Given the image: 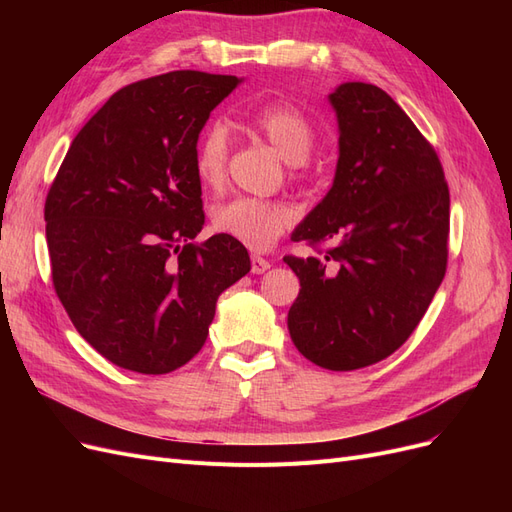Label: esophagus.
Segmentation results:
<instances>
[{"label":"esophagus","mask_w":512,"mask_h":512,"mask_svg":"<svg viewBox=\"0 0 512 512\" xmlns=\"http://www.w3.org/2000/svg\"><path fill=\"white\" fill-rule=\"evenodd\" d=\"M269 267H271L269 260H265L262 256H258V254L252 256V273L260 275V273H265Z\"/></svg>","instance_id":"1"}]
</instances>
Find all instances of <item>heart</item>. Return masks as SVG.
Here are the masks:
<instances>
[{
	"mask_svg": "<svg viewBox=\"0 0 512 512\" xmlns=\"http://www.w3.org/2000/svg\"><path fill=\"white\" fill-rule=\"evenodd\" d=\"M243 130H250L282 153V158L299 166L312 156L316 145V128L301 108L275 102L245 108L237 115ZM228 132L220 123H213L200 136L194 151V170L198 181L207 188H218L226 177ZM292 209L284 203L260 198H232L213 211V228L252 250H267L290 226Z\"/></svg>",
	"mask_w": 512,
	"mask_h": 512,
	"instance_id": "1",
	"label": "heart"
}]
</instances>
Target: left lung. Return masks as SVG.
Listing matches in <instances>:
<instances>
[{"label": "left lung", "mask_w": 512, "mask_h": 512, "mask_svg": "<svg viewBox=\"0 0 512 512\" xmlns=\"http://www.w3.org/2000/svg\"><path fill=\"white\" fill-rule=\"evenodd\" d=\"M329 102L333 185L290 239L331 247L284 258L301 282L288 331L305 359L352 371L393 354L425 316L446 273L451 198L436 151L386 91L342 83Z\"/></svg>", "instance_id": "left-lung-1"}]
</instances>
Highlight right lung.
<instances>
[{"label": "right lung", "mask_w": 512, "mask_h": 512, "mask_svg": "<svg viewBox=\"0 0 512 512\" xmlns=\"http://www.w3.org/2000/svg\"><path fill=\"white\" fill-rule=\"evenodd\" d=\"M243 79L177 70L119 89L61 162L44 205L55 292L104 359L160 376L205 346L220 294L250 273L205 213L198 134Z\"/></svg>", "instance_id": "1"}]
</instances>
